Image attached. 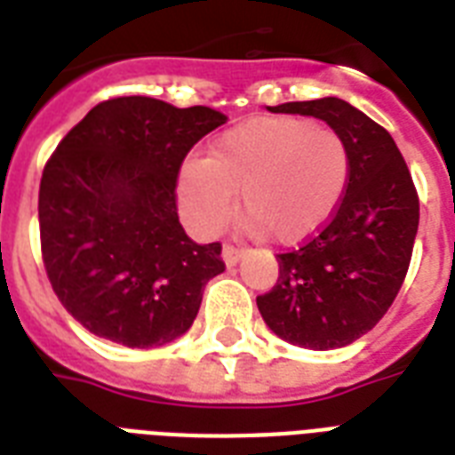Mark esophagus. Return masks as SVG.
Instances as JSON below:
<instances>
[{
  "mask_svg": "<svg viewBox=\"0 0 455 455\" xmlns=\"http://www.w3.org/2000/svg\"><path fill=\"white\" fill-rule=\"evenodd\" d=\"M241 257H243L241 248H234V245H224V248H221V259H224L227 267H235V264L241 262Z\"/></svg>",
  "mask_w": 455,
  "mask_h": 455,
  "instance_id": "34e87169",
  "label": "esophagus"
}]
</instances>
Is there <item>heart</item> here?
<instances>
[{"label":"heart","instance_id":"obj_1","mask_svg":"<svg viewBox=\"0 0 455 455\" xmlns=\"http://www.w3.org/2000/svg\"><path fill=\"white\" fill-rule=\"evenodd\" d=\"M349 177L352 153L339 132L302 117H252L214 139L205 160L181 164L177 200L186 224L212 235L238 196L250 231L299 245L328 227Z\"/></svg>","mask_w":455,"mask_h":455}]
</instances>
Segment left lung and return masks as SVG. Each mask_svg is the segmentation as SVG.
I'll list each match as a JSON object with an SVG mask.
<instances>
[{
    "label": "left lung",
    "mask_w": 455,
    "mask_h": 455,
    "mask_svg": "<svg viewBox=\"0 0 455 455\" xmlns=\"http://www.w3.org/2000/svg\"><path fill=\"white\" fill-rule=\"evenodd\" d=\"M311 116L345 137L352 177L328 227L278 255V281L257 298L264 323L304 349H338L366 335L392 307L418 234V196L387 130L338 96L267 106Z\"/></svg>",
    "instance_id": "8db88e82"
}]
</instances>
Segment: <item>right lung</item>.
<instances>
[{
    "instance_id": "obj_1",
    "label": "right lung",
    "mask_w": 455,
    "mask_h": 455,
    "mask_svg": "<svg viewBox=\"0 0 455 455\" xmlns=\"http://www.w3.org/2000/svg\"><path fill=\"white\" fill-rule=\"evenodd\" d=\"M207 106L120 96L89 110L60 141L39 184L46 276L68 314L99 338L148 349L191 328L220 243L179 224V167L227 123Z\"/></svg>"
}]
</instances>
